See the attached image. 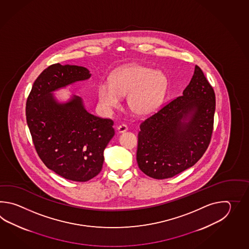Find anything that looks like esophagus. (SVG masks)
Wrapping results in <instances>:
<instances>
[{"instance_id":"obj_1","label":"esophagus","mask_w":249,"mask_h":249,"mask_svg":"<svg viewBox=\"0 0 249 249\" xmlns=\"http://www.w3.org/2000/svg\"><path fill=\"white\" fill-rule=\"evenodd\" d=\"M127 130H128V127H127L126 124H120L119 126L117 127V131L118 132H126Z\"/></svg>"}]
</instances>
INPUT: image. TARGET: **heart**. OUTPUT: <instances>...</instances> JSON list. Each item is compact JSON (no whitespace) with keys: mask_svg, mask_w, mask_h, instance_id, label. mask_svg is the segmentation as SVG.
<instances>
[{"mask_svg":"<svg viewBox=\"0 0 249 249\" xmlns=\"http://www.w3.org/2000/svg\"><path fill=\"white\" fill-rule=\"evenodd\" d=\"M167 78L162 72L141 65H128L111 74L110 84L103 82L98 88V101L102 109L109 111L119 106L120 97H127L131 111L148 116L162 103Z\"/></svg>","mask_w":249,"mask_h":249,"instance_id":"heart-1","label":"heart"}]
</instances>
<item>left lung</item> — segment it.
Returning a JSON list of instances; mask_svg holds the SVG:
<instances>
[{
  "label": "left lung",
  "mask_w": 249,
  "mask_h": 249,
  "mask_svg": "<svg viewBox=\"0 0 249 249\" xmlns=\"http://www.w3.org/2000/svg\"><path fill=\"white\" fill-rule=\"evenodd\" d=\"M215 94L196 66L182 95L162 107L140 124L136 159L146 175L174 177L201 159L211 142Z\"/></svg>",
  "instance_id": "8db88e82"
}]
</instances>
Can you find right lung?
I'll return each instance as SVG.
<instances>
[{
    "instance_id": "obj_1",
    "label": "right lung",
    "mask_w": 249,
    "mask_h": 249,
    "mask_svg": "<svg viewBox=\"0 0 249 249\" xmlns=\"http://www.w3.org/2000/svg\"><path fill=\"white\" fill-rule=\"evenodd\" d=\"M90 77L84 67L51 65L35 81L26 104L39 158L49 169L74 181H87L101 173L103 151L115 134L114 122L88 113L78 96L60 104L52 92Z\"/></svg>"
}]
</instances>
